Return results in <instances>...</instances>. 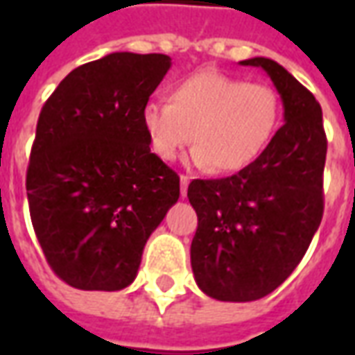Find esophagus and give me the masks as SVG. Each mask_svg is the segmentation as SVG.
Listing matches in <instances>:
<instances>
[{"instance_id":"esophagus-1","label":"esophagus","mask_w":355,"mask_h":355,"mask_svg":"<svg viewBox=\"0 0 355 355\" xmlns=\"http://www.w3.org/2000/svg\"><path fill=\"white\" fill-rule=\"evenodd\" d=\"M188 184H190V177L188 175H180V193H182V198H186Z\"/></svg>"}]
</instances>
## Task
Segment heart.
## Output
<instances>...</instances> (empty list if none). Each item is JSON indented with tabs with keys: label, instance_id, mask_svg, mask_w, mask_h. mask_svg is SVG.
Masks as SVG:
<instances>
[{
	"label": "heart",
	"instance_id": "obj_1",
	"mask_svg": "<svg viewBox=\"0 0 355 355\" xmlns=\"http://www.w3.org/2000/svg\"><path fill=\"white\" fill-rule=\"evenodd\" d=\"M282 112L274 87L207 70L178 81L169 102H146L140 121L152 152L163 162H173L193 142L192 162L198 167L232 173L266 150Z\"/></svg>",
	"mask_w": 355,
	"mask_h": 355
}]
</instances>
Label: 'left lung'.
<instances>
[{
    "label": "left lung",
    "instance_id": "obj_1",
    "mask_svg": "<svg viewBox=\"0 0 355 355\" xmlns=\"http://www.w3.org/2000/svg\"><path fill=\"white\" fill-rule=\"evenodd\" d=\"M259 66L283 101L285 123L251 165L226 178L188 186L198 213L190 247L196 283L205 295L249 302L277 289L302 261L323 216L327 137L320 102L283 66Z\"/></svg>",
    "mask_w": 355,
    "mask_h": 355
}]
</instances>
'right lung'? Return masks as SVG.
I'll return each mask as SVG.
<instances>
[{
	"instance_id": "1",
	"label": "right lung",
	"mask_w": 355,
	"mask_h": 355,
	"mask_svg": "<svg viewBox=\"0 0 355 355\" xmlns=\"http://www.w3.org/2000/svg\"><path fill=\"white\" fill-rule=\"evenodd\" d=\"M169 68L167 55L112 53L72 70L40 112L30 216L51 270L76 289L131 285L150 234L180 196L140 121Z\"/></svg>"
}]
</instances>
